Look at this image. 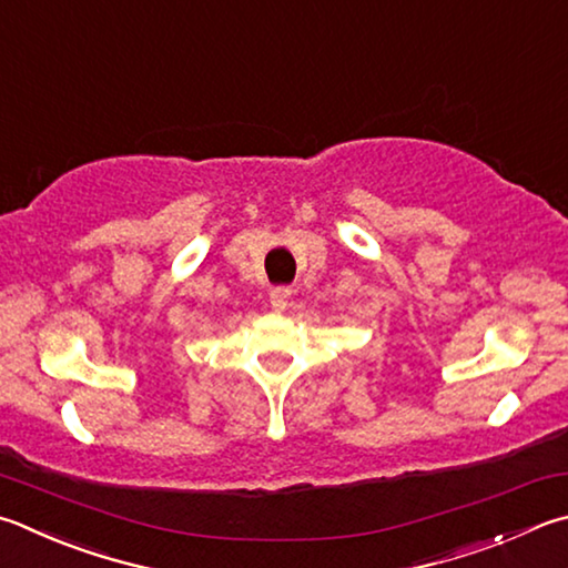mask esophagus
<instances>
[{"label": "esophagus", "instance_id": "esophagus-1", "mask_svg": "<svg viewBox=\"0 0 568 568\" xmlns=\"http://www.w3.org/2000/svg\"><path fill=\"white\" fill-rule=\"evenodd\" d=\"M287 297H291V287H273L271 291V305H273V311H285V305H287Z\"/></svg>", "mask_w": 568, "mask_h": 568}]
</instances>
